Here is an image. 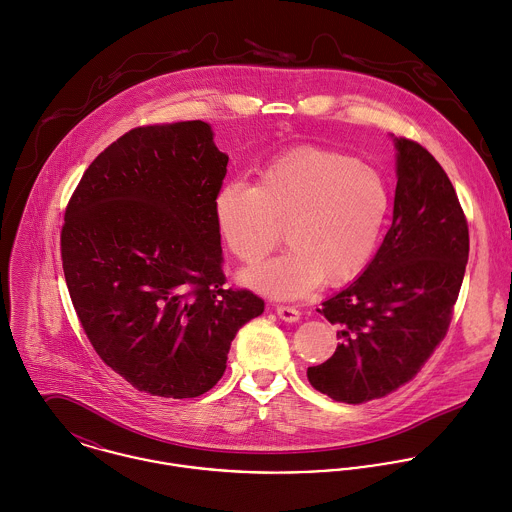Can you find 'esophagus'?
Returning a JSON list of instances; mask_svg holds the SVG:
<instances>
[{"mask_svg":"<svg viewBox=\"0 0 512 512\" xmlns=\"http://www.w3.org/2000/svg\"><path fill=\"white\" fill-rule=\"evenodd\" d=\"M276 314L280 316V320L290 322V324H294V322L300 320V310L294 308V306H278V308H276Z\"/></svg>","mask_w":512,"mask_h":512,"instance_id":"obj_1","label":"esophagus"}]
</instances>
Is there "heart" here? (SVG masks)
Instances as JSON below:
<instances>
[{
	"mask_svg": "<svg viewBox=\"0 0 512 512\" xmlns=\"http://www.w3.org/2000/svg\"><path fill=\"white\" fill-rule=\"evenodd\" d=\"M389 190L375 169L336 151L302 147L258 174L228 182L214 210L228 250L258 264L280 244L288 250L246 272L244 282L272 298L292 300L320 282L341 286L371 262L389 214Z\"/></svg>",
	"mask_w": 512,
	"mask_h": 512,
	"instance_id": "heart-1",
	"label": "heart"
}]
</instances>
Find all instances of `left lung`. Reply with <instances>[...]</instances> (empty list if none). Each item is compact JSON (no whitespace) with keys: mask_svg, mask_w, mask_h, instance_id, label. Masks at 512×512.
Returning a JSON list of instances; mask_svg holds the SVG:
<instances>
[{"mask_svg":"<svg viewBox=\"0 0 512 512\" xmlns=\"http://www.w3.org/2000/svg\"><path fill=\"white\" fill-rule=\"evenodd\" d=\"M393 222L365 272L318 312L340 328L336 353L310 383L343 403L379 399L411 381L445 340L469 260V226L435 157L395 139Z\"/></svg>","mask_w":512,"mask_h":512,"instance_id":"1","label":"left lung"}]
</instances>
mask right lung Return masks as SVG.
Masks as SVG:
<instances>
[{
	"label": "right lung",
	"mask_w": 512,
	"mask_h": 512,
	"mask_svg": "<svg viewBox=\"0 0 512 512\" xmlns=\"http://www.w3.org/2000/svg\"><path fill=\"white\" fill-rule=\"evenodd\" d=\"M228 157L202 121L143 125L83 172L65 208L67 290L97 355L135 389L198 397L264 312L226 288L214 202Z\"/></svg>",
	"instance_id": "add662e5"
}]
</instances>
